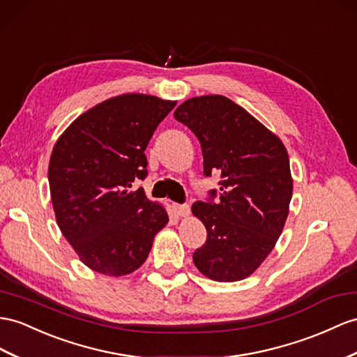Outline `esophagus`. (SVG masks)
Masks as SVG:
<instances>
[{
  "label": "esophagus",
  "mask_w": 357,
  "mask_h": 357,
  "mask_svg": "<svg viewBox=\"0 0 357 357\" xmlns=\"http://www.w3.org/2000/svg\"><path fill=\"white\" fill-rule=\"evenodd\" d=\"M173 209L179 217H187L190 214V206L188 205H173Z\"/></svg>",
  "instance_id": "esophagus-1"
}]
</instances>
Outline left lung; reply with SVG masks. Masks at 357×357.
<instances>
[{
    "mask_svg": "<svg viewBox=\"0 0 357 357\" xmlns=\"http://www.w3.org/2000/svg\"><path fill=\"white\" fill-rule=\"evenodd\" d=\"M173 116L200 142L205 176L222 178L218 193L211 190L206 202L191 206L208 234L193 253L195 266L217 282L241 280L268 257L287 222L288 152L278 135L222 95L191 98Z\"/></svg>",
    "mask_w": 357,
    "mask_h": 357,
    "instance_id": "left-lung-1",
    "label": "left lung"
}]
</instances>
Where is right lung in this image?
<instances>
[{"mask_svg":"<svg viewBox=\"0 0 357 357\" xmlns=\"http://www.w3.org/2000/svg\"><path fill=\"white\" fill-rule=\"evenodd\" d=\"M175 100L126 93L87 109L54 146L48 181L61 234L79 259L108 276H125L148 258L169 222L161 205L132 182L148 176L144 149Z\"/></svg>","mask_w":357,"mask_h":357,"instance_id":"1","label":"right lung"}]
</instances>
